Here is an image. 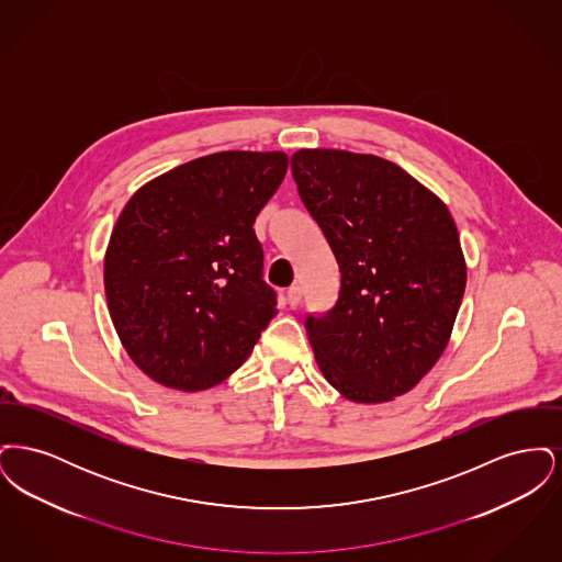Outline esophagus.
I'll return each instance as SVG.
<instances>
[{
    "instance_id": "1",
    "label": "esophagus",
    "mask_w": 562,
    "mask_h": 562,
    "mask_svg": "<svg viewBox=\"0 0 562 562\" xmlns=\"http://www.w3.org/2000/svg\"><path fill=\"white\" fill-rule=\"evenodd\" d=\"M301 296H303V289L299 286V284H294L289 289V293H286V299H289V303H291V307H296L299 303H301Z\"/></svg>"
}]
</instances>
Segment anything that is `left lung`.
<instances>
[{
  "label": "left lung",
  "instance_id": "1",
  "mask_svg": "<svg viewBox=\"0 0 562 562\" xmlns=\"http://www.w3.org/2000/svg\"><path fill=\"white\" fill-rule=\"evenodd\" d=\"M291 168L341 271L335 307L305 318L316 362L348 401H394L451 339L468 276L453 216L401 166L371 154L299 149Z\"/></svg>",
  "mask_w": 562,
  "mask_h": 562
}]
</instances>
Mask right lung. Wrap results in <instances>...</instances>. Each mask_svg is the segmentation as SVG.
Instances as JSON below:
<instances>
[{"label":"right lung","mask_w":562,"mask_h":562,"mask_svg":"<svg viewBox=\"0 0 562 562\" xmlns=\"http://www.w3.org/2000/svg\"><path fill=\"white\" fill-rule=\"evenodd\" d=\"M289 168L282 151H221L134 193L105 252V294L134 364L166 387L209 390L276 316L255 218Z\"/></svg>","instance_id":"obj_1"}]
</instances>
